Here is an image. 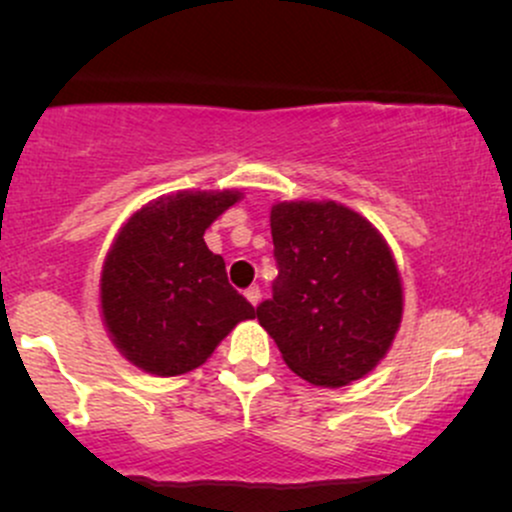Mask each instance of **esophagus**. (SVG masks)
<instances>
[{"mask_svg":"<svg viewBox=\"0 0 512 512\" xmlns=\"http://www.w3.org/2000/svg\"><path fill=\"white\" fill-rule=\"evenodd\" d=\"M245 298H248V301H250L252 305H257V303H260L262 293H260V289H257V286H250V289L245 291Z\"/></svg>","mask_w":512,"mask_h":512,"instance_id":"esophagus-1","label":"esophagus"}]
</instances>
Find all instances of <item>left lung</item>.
Returning <instances> with one entry per match:
<instances>
[{
    "label": "left lung",
    "instance_id": "1",
    "mask_svg": "<svg viewBox=\"0 0 512 512\" xmlns=\"http://www.w3.org/2000/svg\"><path fill=\"white\" fill-rule=\"evenodd\" d=\"M269 226L279 276L257 320L286 366L320 387L368 375L402 322L390 245L366 216L337 202H279Z\"/></svg>",
    "mask_w": 512,
    "mask_h": 512
}]
</instances>
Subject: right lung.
I'll return each mask as SVG.
<instances>
[{"instance_id": "1", "label": "right lung", "mask_w": 512, "mask_h": 512, "mask_svg": "<svg viewBox=\"0 0 512 512\" xmlns=\"http://www.w3.org/2000/svg\"><path fill=\"white\" fill-rule=\"evenodd\" d=\"M243 192H175L125 221L105 255L101 315L132 366L158 378L190 373L255 308L228 284L204 231Z\"/></svg>"}]
</instances>
